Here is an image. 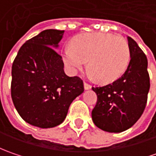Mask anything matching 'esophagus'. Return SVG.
<instances>
[{
    "label": "esophagus",
    "mask_w": 156,
    "mask_h": 156,
    "mask_svg": "<svg viewBox=\"0 0 156 156\" xmlns=\"http://www.w3.org/2000/svg\"><path fill=\"white\" fill-rule=\"evenodd\" d=\"M84 88L85 89H89V88H91V85L87 83V82H84Z\"/></svg>",
    "instance_id": "34e87169"
}]
</instances>
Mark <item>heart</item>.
Returning <instances> with one entry per match:
<instances>
[{"label": "heart", "mask_w": 156, "mask_h": 156, "mask_svg": "<svg viewBox=\"0 0 156 156\" xmlns=\"http://www.w3.org/2000/svg\"><path fill=\"white\" fill-rule=\"evenodd\" d=\"M130 51L127 41L110 34H88L76 41L74 48H66L63 60L73 73L88 69L98 81L110 82L123 75L129 66Z\"/></svg>", "instance_id": "heart-1"}]
</instances>
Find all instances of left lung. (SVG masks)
Listing matches in <instances>:
<instances>
[{
    "label": "left lung",
    "mask_w": 156,
    "mask_h": 156,
    "mask_svg": "<svg viewBox=\"0 0 156 156\" xmlns=\"http://www.w3.org/2000/svg\"><path fill=\"white\" fill-rule=\"evenodd\" d=\"M128 42L130 62L125 73L111 83L92 87L97 95L92 110L94 123L110 133L125 131L140 119L150 87L147 56L129 36Z\"/></svg>",
    "instance_id": "obj_1"
}]
</instances>
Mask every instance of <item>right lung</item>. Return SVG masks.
Returning <instances> with one entry per match:
<instances>
[{
    "label": "right lung",
    "mask_w": 156,
    "mask_h": 156,
    "mask_svg": "<svg viewBox=\"0 0 156 156\" xmlns=\"http://www.w3.org/2000/svg\"><path fill=\"white\" fill-rule=\"evenodd\" d=\"M64 30L47 29L21 46L12 65L11 97L21 117L33 126L60 125L72 101L84 91L79 76H68L54 48Z\"/></svg>",
    "instance_id": "1"
}]
</instances>
